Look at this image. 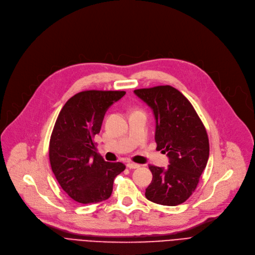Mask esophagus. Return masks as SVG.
Returning <instances> with one entry per match:
<instances>
[{
    "mask_svg": "<svg viewBox=\"0 0 255 255\" xmlns=\"http://www.w3.org/2000/svg\"><path fill=\"white\" fill-rule=\"evenodd\" d=\"M139 166H140L139 164L133 163V162H128V163H127V167L130 168V169H135V168H138Z\"/></svg>",
    "mask_w": 255,
    "mask_h": 255,
    "instance_id": "1",
    "label": "esophagus"
}]
</instances>
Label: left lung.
I'll list each match as a JSON object with an SVG mask.
<instances>
[{"label":"left lung","instance_id":"1","mask_svg":"<svg viewBox=\"0 0 255 255\" xmlns=\"http://www.w3.org/2000/svg\"><path fill=\"white\" fill-rule=\"evenodd\" d=\"M134 94L152 109L157 150L169 159L167 168L149 166L153 179L144 195L158 205L183 204L195 190L208 162L206 128L189 100L175 88L158 86Z\"/></svg>","mask_w":255,"mask_h":255}]
</instances>
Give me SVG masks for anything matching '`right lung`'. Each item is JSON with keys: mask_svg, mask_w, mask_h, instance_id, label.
<instances>
[{"mask_svg": "<svg viewBox=\"0 0 255 255\" xmlns=\"http://www.w3.org/2000/svg\"><path fill=\"white\" fill-rule=\"evenodd\" d=\"M124 91H84L65 103L49 141V161L62 189L80 204L110 198L115 178L125 169L106 162L93 138L100 132L106 111Z\"/></svg>", "mask_w": 255, "mask_h": 255, "instance_id": "1", "label": "right lung"}]
</instances>
